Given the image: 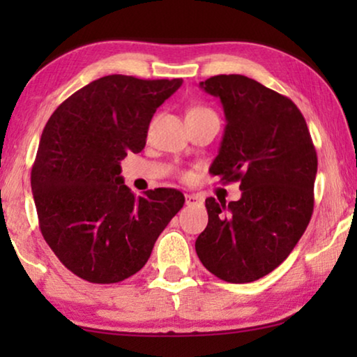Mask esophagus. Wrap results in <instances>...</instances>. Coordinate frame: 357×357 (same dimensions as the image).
<instances>
[{"mask_svg":"<svg viewBox=\"0 0 357 357\" xmlns=\"http://www.w3.org/2000/svg\"><path fill=\"white\" fill-rule=\"evenodd\" d=\"M185 203H187V206H192V204H202L203 199L198 195H185Z\"/></svg>","mask_w":357,"mask_h":357,"instance_id":"obj_1","label":"esophagus"}]
</instances>
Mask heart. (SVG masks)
I'll return each mask as SVG.
<instances>
[{
  "label": "heart",
  "instance_id": "1",
  "mask_svg": "<svg viewBox=\"0 0 357 357\" xmlns=\"http://www.w3.org/2000/svg\"><path fill=\"white\" fill-rule=\"evenodd\" d=\"M203 112H213V110L206 109V107H193V109L188 110V115H192V114H203Z\"/></svg>",
  "mask_w": 357,
  "mask_h": 357
}]
</instances>
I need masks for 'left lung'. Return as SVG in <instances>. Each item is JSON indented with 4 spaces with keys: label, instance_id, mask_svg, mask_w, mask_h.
I'll list each match as a JSON object with an SVG mask.
<instances>
[{
    "label": "left lung",
    "instance_id": "8db88e82",
    "mask_svg": "<svg viewBox=\"0 0 357 357\" xmlns=\"http://www.w3.org/2000/svg\"><path fill=\"white\" fill-rule=\"evenodd\" d=\"M221 100L226 128L209 172L241 182L238 202L206 198L208 226L195 248L208 271L252 282L280 266L314 213L317 153L294 102L242 75L199 82Z\"/></svg>",
    "mask_w": 357,
    "mask_h": 357
}]
</instances>
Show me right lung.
<instances>
[{
  "label": "right lung",
  "mask_w": 357,
  "mask_h": 357,
  "mask_svg": "<svg viewBox=\"0 0 357 357\" xmlns=\"http://www.w3.org/2000/svg\"><path fill=\"white\" fill-rule=\"evenodd\" d=\"M182 79L110 75L68 97L48 119L31 174L42 236L68 270L96 284L133 276L183 206L174 188L136 198L120 160L139 153L155 109Z\"/></svg>",
  "instance_id": "1"
}]
</instances>
